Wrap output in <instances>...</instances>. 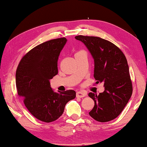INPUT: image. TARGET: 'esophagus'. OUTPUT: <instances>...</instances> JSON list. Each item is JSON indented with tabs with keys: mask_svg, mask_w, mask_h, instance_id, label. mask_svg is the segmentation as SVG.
Returning a JSON list of instances; mask_svg holds the SVG:
<instances>
[{
	"mask_svg": "<svg viewBox=\"0 0 147 147\" xmlns=\"http://www.w3.org/2000/svg\"><path fill=\"white\" fill-rule=\"evenodd\" d=\"M76 97H78V98H82V97H84L85 96H86V93L84 92L79 91L76 92Z\"/></svg>",
	"mask_w": 147,
	"mask_h": 147,
	"instance_id": "esophagus-1",
	"label": "esophagus"
}]
</instances>
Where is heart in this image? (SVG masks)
Segmentation results:
<instances>
[{
	"mask_svg": "<svg viewBox=\"0 0 147 147\" xmlns=\"http://www.w3.org/2000/svg\"><path fill=\"white\" fill-rule=\"evenodd\" d=\"M80 52H81V51H80ZM80 52H78L77 53H80ZM77 53H76V54H77Z\"/></svg>",
	"mask_w": 147,
	"mask_h": 147,
	"instance_id": "1",
	"label": "heart"
}]
</instances>
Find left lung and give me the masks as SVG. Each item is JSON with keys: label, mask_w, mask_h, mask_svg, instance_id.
Masks as SVG:
<instances>
[{"label": "left lung", "mask_w": 147, "mask_h": 147, "mask_svg": "<svg viewBox=\"0 0 147 147\" xmlns=\"http://www.w3.org/2000/svg\"><path fill=\"white\" fill-rule=\"evenodd\" d=\"M76 40L85 45L94 59L96 83L104 84V92L98 95L89 92L94 106L89 115L96 121L105 123L121 114L133 92L127 59L118 47L96 36L78 35Z\"/></svg>", "instance_id": "8db88e82"}]
</instances>
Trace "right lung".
<instances>
[{"mask_svg":"<svg viewBox=\"0 0 147 147\" xmlns=\"http://www.w3.org/2000/svg\"><path fill=\"white\" fill-rule=\"evenodd\" d=\"M66 38L47 41L22 57L16 69L18 94L28 111L37 119L51 123L63 115L65 105L76 97L73 90L55 92L50 80L58 74V59Z\"/></svg>","mask_w":147,"mask_h":147,"instance_id":"1","label":"right lung"}]
</instances>
